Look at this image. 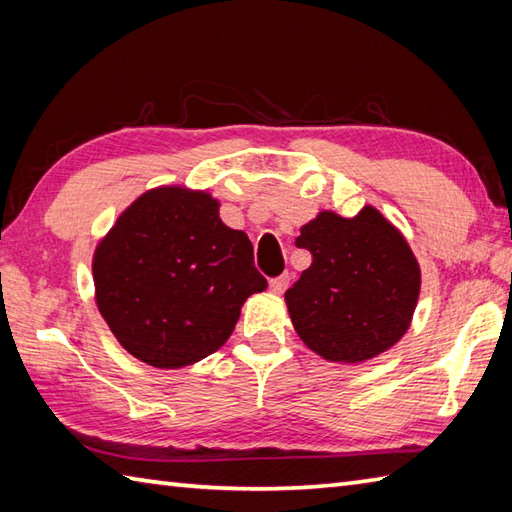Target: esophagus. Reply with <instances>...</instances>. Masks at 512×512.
<instances>
[{
    "label": "esophagus",
    "mask_w": 512,
    "mask_h": 512,
    "mask_svg": "<svg viewBox=\"0 0 512 512\" xmlns=\"http://www.w3.org/2000/svg\"><path fill=\"white\" fill-rule=\"evenodd\" d=\"M288 284H290V277L288 275H279L275 279H270V290H273L275 295H281V292L288 288Z\"/></svg>",
    "instance_id": "obj_1"
}]
</instances>
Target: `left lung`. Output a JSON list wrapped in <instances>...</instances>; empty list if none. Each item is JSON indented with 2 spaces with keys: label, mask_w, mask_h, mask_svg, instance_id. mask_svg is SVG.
<instances>
[{
  "label": "left lung",
  "mask_w": 512,
  "mask_h": 512,
  "mask_svg": "<svg viewBox=\"0 0 512 512\" xmlns=\"http://www.w3.org/2000/svg\"><path fill=\"white\" fill-rule=\"evenodd\" d=\"M312 264L286 290L301 341L332 363H363L396 345L416 310L420 266L374 206L354 217L321 211L295 242Z\"/></svg>",
  "instance_id": "8db88e82"
}]
</instances>
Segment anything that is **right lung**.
I'll return each instance as SVG.
<instances>
[{"label": "right lung", "instance_id": "obj_1", "mask_svg": "<svg viewBox=\"0 0 512 512\" xmlns=\"http://www.w3.org/2000/svg\"><path fill=\"white\" fill-rule=\"evenodd\" d=\"M96 306L138 361L198 363L226 343L244 301L266 290L244 231L220 220L204 191L158 187L140 195L94 250Z\"/></svg>", "mask_w": 512, "mask_h": 512}]
</instances>
